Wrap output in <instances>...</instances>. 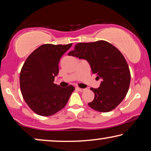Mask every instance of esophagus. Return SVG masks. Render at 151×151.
I'll return each mask as SVG.
<instances>
[{
	"mask_svg": "<svg viewBox=\"0 0 151 151\" xmlns=\"http://www.w3.org/2000/svg\"><path fill=\"white\" fill-rule=\"evenodd\" d=\"M77 88V89H78V91H81V92H83V91H84L85 90V88H79V87H77V88Z\"/></svg>",
	"mask_w": 151,
	"mask_h": 151,
	"instance_id": "34e87169",
	"label": "esophagus"
}]
</instances>
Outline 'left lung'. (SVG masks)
<instances>
[{"instance_id": "left-lung-1", "label": "left lung", "mask_w": 151, "mask_h": 151, "mask_svg": "<svg viewBox=\"0 0 151 151\" xmlns=\"http://www.w3.org/2000/svg\"><path fill=\"white\" fill-rule=\"evenodd\" d=\"M69 56L85 59L101 79L99 87L91 88L94 99L88 105L100 112L111 111L122 101L130 83V73L122 54L110 43L100 40L91 43H78Z\"/></svg>"}]
</instances>
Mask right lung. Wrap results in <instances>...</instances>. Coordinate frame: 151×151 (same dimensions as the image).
I'll use <instances>...</instances> for the list:
<instances>
[{
    "label": "right lung",
    "mask_w": 151,
    "mask_h": 151,
    "mask_svg": "<svg viewBox=\"0 0 151 151\" xmlns=\"http://www.w3.org/2000/svg\"><path fill=\"white\" fill-rule=\"evenodd\" d=\"M73 44H44L35 49L24 63L20 73V87L23 97L35 113L42 116L54 115L66 106L72 85L62 88L54 84L59 73L60 59Z\"/></svg>",
    "instance_id": "obj_1"
}]
</instances>
